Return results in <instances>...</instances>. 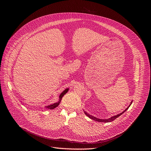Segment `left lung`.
<instances>
[{
    "label": "left lung",
    "mask_w": 151,
    "mask_h": 151,
    "mask_svg": "<svg viewBox=\"0 0 151 151\" xmlns=\"http://www.w3.org/2000/svg\"><path fill=\"white\" fill-rule=\"evenodd\" d=\"M132 102H133V101L131 102V103H130V105L132 104ZM130 105L124 111H123V112H122V113H121V114H118V115H115V116H112V117H111V118H109V119H98L97 118H96V117H94V116H92V115H89L88 114H87V112H85V115H87V116H88L90 118H91V119H93V120H94V121H98V122H111V121H113L114 120H115V119H116L118 117H119L120 115H121L124 112H125L128 109V107L130 106Z\"/></svg>",
    "instance_id": "left-lung-1"
}]
</instances>
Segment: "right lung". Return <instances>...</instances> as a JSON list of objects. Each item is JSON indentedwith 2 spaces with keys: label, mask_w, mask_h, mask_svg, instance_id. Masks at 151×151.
<instances>
[{
  "label": "right lung",
  "mask_w": 151,
  "mask_h": 151,
  "mask_svg": "<svg viewBox=\"0 0 151 151\" xmlns=\"http://www.w3.org/2000/svg\"><path fill=\"white\" fill-rule=\"evenodd\" d=\"M68 90H69V88H67V89H66L64 91H63V92L61 93V94L60 95V96H59V97H60L59 101H58L57 103H54V104H51V105H49V106H46V107H47V108H48V109H53L55 108L56 107H57V106L59 105V104H60V101H61V100L64 94H66V93H68Z\"/></svg>",
  "instance_id": "1"
}]
</instances>
